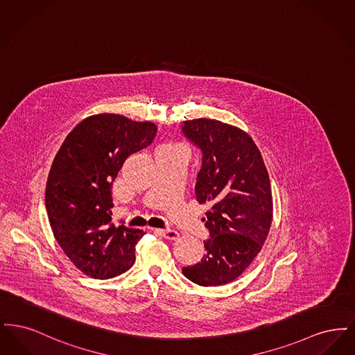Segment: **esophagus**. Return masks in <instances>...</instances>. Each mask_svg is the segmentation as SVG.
Returning <instances> with one entry per match:
<instances>
[{
    "instance_id": "esophagus-1",
    "label": "esophagus",
    "mask_w": 355,
    "mask_h": 355,
    "mask_svg": "<svg viewBox=\"0 0 355 355\" xmlns=\"http://www.w3.org/2000/svg\"><path fill=\"white\" fill-rule=\"evenodd\" d=\"M152 230L155 233H159L161 236H165L166 239H170V241H175L180 236L178 232H175L173 229H152Z\"/></svg>"
}]
</instances>
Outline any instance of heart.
<instances>
[{
	"instance_id": "heart-1",
	"label": "heart",
	"mask_w": 355,
	"mask_h": 355,
	"mask_svg": "<svg viewBox=\"0 0 355 355\" xmlns=\"http://www.w3.org/2000/svg\"><path fill=\"white\" fill-rule=\"evenodd\" d=\"M157 150H185V152H187L185 145L181 144V142H165V144H161L157 148Z\"/></svg>"
}]
</instances>
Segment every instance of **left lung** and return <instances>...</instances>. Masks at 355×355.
Instances as JSON below:
<instances>
[{"label": "left lung", "mask_w": 355, "mask_h": 355, "mask_svg": "<svg viewBox=\"0 0 355 355\" xmlns=\"http://www.w3.org/2000/svg\"><path fill=\"white\" fill-rule=\"evenodd\" d=\"M184 135L202 152L196 198L210 209L202 259L182 272L200 286L233 282L261 252L272 218L268 169L252 137L218 119L184 121Z\"/></svg>", "instance_id": "left-lung-1"}]
</instances>
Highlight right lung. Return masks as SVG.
Wrapping results in <instances>:
<instances>
[{
    "instance_id": "right-lung-1",
    "label": "right lung",
    "mask_w": 355,
    "mask_h": 355,
    "mask_svg": "<svg viewBox=\"0 0 355 355\" xmlns=\"http://www.w3.org/2000/svg\"><path fill=\"white\" fill-rule=\"evenodd\" d=\"M157 126L113 113L83 119L51 164L45 205L51 232L85 275L107 279L135 263L142 230L112 222V185L125 159L152 144Z\"/></svg>"
}]
</instances>
